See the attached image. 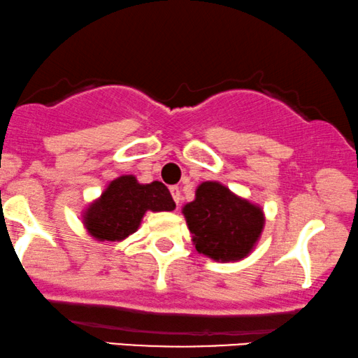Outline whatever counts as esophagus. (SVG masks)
<instances>
[{
  "mask_svg": "<svg viewBox=\"0 0 358 358\" xmlns=\"http://www.w3.org/2000/svg\"><path fill=\"white\" fill-rule=\"evenodd\" d=\"M171 194H172V197H174L176 204L179 206V202H180V189L178 186H172L171 187Z\"/></svg>",
  "mask_w": 358,
  "mask_h": 358,
  "instance_id": "1",
  "label": "esophagus"
}]
</instances>
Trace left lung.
Returning <instances> with one entry per match:
<instances>
[{
    "label": "left lung",
    "mask_w": 358,
    "mask_h": 358,
    "mask_svg": "<svg viewBox=\"0 0 358 358\" xmlns=\"http://www.w3.org/2000/svg\"><path fill=\"white\" fill-rule=\"evenodd\" d=\"M196 250L215 262H237L254 250L264 231L262 207L231 189L206 180L197 186L196 199L182 207Z\"/></svg>",
    "instance_id": "1"
}]
</instances>
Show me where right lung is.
Instances as JSON below:
<instances>
[{
	"mask_svg": "<svg viewBox=\"0 0 358 358\" xmlns=\"http://www.w3.org/2000/svg\"><path fill=\"white\" fill-rule=\"evenodd\" d=\"M176 202L164 184H139L134 176H119L83 213V226L99 242H121L141 226L148 210H174Z\"/></svg>",
	"mask_w": 358,
	"mask_h": 358,
	"instance_id": "right-lung-1",
	"label": "right lung"
}]
</instances>
